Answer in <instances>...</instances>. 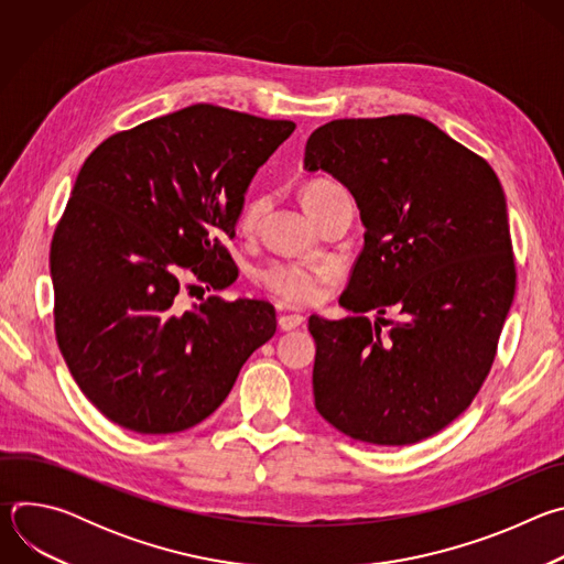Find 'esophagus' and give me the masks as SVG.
<instances>
[{
  "label": "esophagus",
  "mask_w": 564,
  "mask_h": 564,
  "mask_svg": "<svg viewBox=\"0 0 564 564\" xmlns=\"http://www.w3.org/2000/svg\"><path fill=\"white\" fill-rule=\"evenodd\" d=\"M303 321H305V316H301V314H281L279 316V330H283V333L294 330L303 324Z\"/></svg>",
  "instance_id": "1"
}]
</instances>
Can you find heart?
Wrapping results in <instances>:
<instances>
[{
    "label": "heart",
    "instance_id": "1",
    "mask_svg": "<svg viewBox=\"0 0 564 564\" xmlns=\"http://www.w3.org/2000/svg\"><path fill=\"white\" fill-rule=\"evenodd\" d=\"M337 189V185L328 181H314L303 192V205ZM265 198H252L243 212H240V227L246 231L254 229L261 214L265 212ZM333 268L326 263H305V261H276L261 270L259 281L281 301L290 305H312L324 299L326 285L333 279Z\"/></svg>",
    "mask_w": 564,
    "mask_h": 564
}]
</instances>
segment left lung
<instances>
[{"label": "left lung", "mask_w": 564, "mask_h": 564, "mask_svg": "<svg viewBox=\"0 0 564 564\" xmlns=\"http://www.w3.org/2000/svg\"><path fill=\"white\" fill-rule=\"evenodd\" d=\"M303 170L339 181L366 227L339 299L352 314L307 321L314 406L359 442H422L468 409L513 303L502 185L485 158L417 116L318 127ZM388 306L402 321L381 338L382 323L372 327L362 312Z\"/></svg>", "instance_id": "8db88e82"}]
</instances>
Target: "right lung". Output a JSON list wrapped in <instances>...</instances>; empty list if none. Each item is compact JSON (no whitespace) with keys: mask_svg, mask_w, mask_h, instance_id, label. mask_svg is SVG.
<instances>
[{"mask_svg":"<svg viewBox=\"0 0 564 564\" xmlns=\"http://www.w3.org/2000/svg\"><path fill=\"white\" fill-rule=\"evenodd\" d=\"M294 127L192 105L85 160L51 243L55 335L113 424L142 435L196 426L274 337L268 301L209 296L181 310L176 294L187 270L214 290L234 283L220 236L236 234L254 174Z\"/></svg>","mask_w":564,"mask_h":564,"instance_id":"1","label":"right lung"}]
</instances>
